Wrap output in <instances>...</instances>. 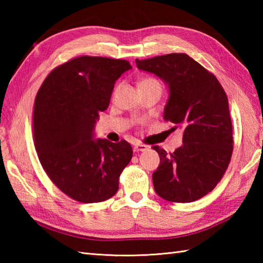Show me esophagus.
<instances>
[{
  "mask_svg": "<svg viewBox=\"0 0 263 263\" xmlns=\"http://www.w3.org/2000/svg\"><path fill=\"white\" fill-rule=\"evenodd\" d=\"M135 152H137V153H139V152H146V150L148 149V146H146V144H143V143H137V144H135Z\"/></svg>",
  "mask_w": 263,
  "mask_h": 263,
  "instance_id": "obj_1",
  "label": "esophagus"
}]
</instances>
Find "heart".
Wrapping results in <instances>:
<instances>
[{
  "label": "heart",
  "mask_w": 263,
  "mask_h": 263,
  "mask_svg": "<svg viewBox=\"0 0 263 263\" xmlns=\"http://www.w3.org/2000/svg\"><path fill=\"white\" fill-rule=\"evenodd\" d=\"M154 83H158L160 85L158 80H156L155 78H143V79L139 83V87L140 86H148V85H154Z\"/></svg>",
  "instance_id": "obj_1"
}]
</instances>
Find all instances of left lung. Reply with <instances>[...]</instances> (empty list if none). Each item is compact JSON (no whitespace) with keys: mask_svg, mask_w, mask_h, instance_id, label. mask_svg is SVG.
I'll use <instances>...</instances> for the list:
<instances>
[{"mask_svg":"<svg viewBox=\"0 0 263 263\" xmlns=\"http://www.w3.org/2000/svg\"><path fill=\"white\" fill-rule=\"evenodd\" d=\"M140 70L170 87L164 120L183 128V144L167 154L158 146L160 164L153 174L155 191L172 202H192L211 192L224 176L233 154L228 99L210 71L183 53L136 60Z\"/></svg>","mask_w":263,"mask_h":263,"instance_id":"8db88e82","label":"left lung"}]
</instances>
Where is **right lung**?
I'll return each mask as SVG.
<instances>
[{"instance_id":"right-lung-1","label":"right lung","mask_w":263,"mask_h":263,"mask_svg":"<svg viewBox=\"0 0 263 263\" xmlns=\"http://www.w3.org/2000/svg\"><path fill=\"white\" fill-rule=\"evenodd\" d=\"M130 69L126 60L83 55L57 66L36 95L32 130L39 161L55 186L79 202L113 197L132 158L125 140L92 139L116 80Z\"/></svg>"}]
</instances>
